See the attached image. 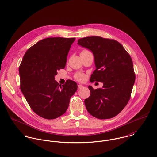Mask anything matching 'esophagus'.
<instances>
[{"mask_svg": "<svg viewBox=\"0 0 157 157\" xmlns=\"http://www.w3.org/2000/svg\"><path fill=\"white\" fill-rule=\"evenodd\" d=\"M83 88V86L82 85H78V90H81L82 88Z\"/></svg>", "mask_w": 157, "mask_h": 157, "instance_id": "esophagus-1", "label": "esophagus"}]
</instances>
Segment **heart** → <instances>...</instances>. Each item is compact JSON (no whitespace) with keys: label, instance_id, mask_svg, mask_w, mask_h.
<instances>
[{"label":"heart","instance_id":"obj_1","mask_svg":"<svg viewBox=\"0 0 157 157\" xmlns=\"http://www.w3.org/2000/svg\"><path fill=\"white\" fill-rule=\"evenodd\" d=\"M75 78L78 80H83L85 78V75L82 74V73H78V74H77L76 75H75Z\"/></svg>","mask_w":157,"mask_h":157}]
</instances>
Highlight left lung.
I'll return each mask as SVG.
<instances>
[{
    "label": "left lung",
    "mask_w": 157,
    "mask_h": 157,
    "mask_svg": "<svg viewBox=\"0 0 157 157\" xmlns=\"http://www.w3.org/2000/svg\"><path fill=\"white\" fill-rule=\"evenodd\" d=\"M77 44L90 50L95 70L90 82L103 83L102 88L89 86L90 94L85 100L87 111L99 119L111 118L128 103L135 80L132 60L124 47L115 40L98 36L84 37Z\"/></svg>",
    "instance_id": "obj_1"
}]
</instances>
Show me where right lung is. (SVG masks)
Segmentation results:
<instances>
[{"instance_id":"1","label":"right lung","mask_w":157,"mask_h":157,"mask_svg":"<svg viewBox=\"0 0 157 157\" xmlns=\"http://www.w3.org/2000/svg\"><path fill=\"white\" fill-rule=\"evenodd\" d=\"M75 38L49 37L29 48L19 67L21 90L32 110L45 119L65 113L71 97L77 90L74 81L59 85L57 71L66 66L67 54Z\"/></svg>"}]
</instances>
